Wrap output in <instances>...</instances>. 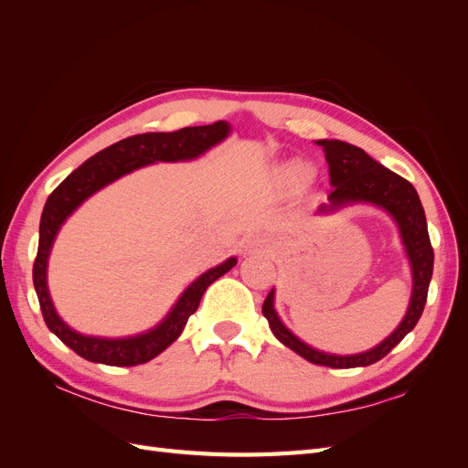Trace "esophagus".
Segmentation results:
<instances>
[{
	"label": "esophagus",
	"mask_w": 468,
	"mask_h": 468,
	"mask_svg": "<svg viewBox=\"0 0 468 468\" xmlns=\"http://www.w3.org/2000/svg\"><path fill=\"white\" fill-rule=\"evenodd\" d=\"M258 244H265V239H258Z\"/></svg>",
	"instance_id": "esophagus-1"
}]
</instances>
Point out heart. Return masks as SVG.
Wrapping results in <instances>:
<instances>
[{
  "label": "heart",
  "mask_w": 468,
  "mask_h": 468,
  "mask_svg": "<svg viewBox=\"0 0 468 468\" xmlns=\"http://www.w3.org/2000/svg\"><path fill=\"white\" fill-rule=\"evenodd\" d=\"M310 177V167L304 164H294L287 169V179L292 183H304Z\"/></svg>",
  "instance_id": "b5f03b06"
}]
</instances>
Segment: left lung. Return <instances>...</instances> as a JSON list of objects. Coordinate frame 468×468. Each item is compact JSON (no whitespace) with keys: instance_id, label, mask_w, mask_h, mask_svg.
<instances>
[{"instance_id":"1","label":"left lung","mask_w":468,"mask_h":468,"mask_svg":"<svg viewBox=\"0 0 468 468\" xmlns=\"http://www.w3.org/2000/svg\"><path fill=\"white\" fill-rule=\"evenodd\" d=\"M322 152L330 169L332 193L328 195V205H320L318 212H332L347 203H373L387 208L400 226L402 242L406 246L410 263L414 273V291L410 301L408 314L385 342L377 347L359 353V356H328L316 351L294 337L273 310V292L267 294L261 313L269 322V328L281 344L299 353L301 357L314 365L332 367V369H351V367H367L380 361L399 346L402 339L416 328L428 301V289L433 273V248L428 234L426 212L420 203V197L412 183L390 172L388 167L375 162L369 154L361 148L351 146L342 140H320Z\"/></svg>"}]
</instances>
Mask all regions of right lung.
Returning a JSON list of instances; mask_svg holds the SVG:
<instances>
[{"label": "right lung", "mask_w": 468, "mask_h": 468, "mask_svg": "<svg viewBox=\"0 0 468 468\" xmlns=\"http://www.w3.org/2000/svg\"><path fill=\"white\" fill-rule=\"evenodd\" d=\"M229 124L218 121L205 126H187L176 133H146L134 134L119 143L111 144L109 148L97 152L88 162H83L78 169H74L58 187H56L47 199L45 210L40 217L38 230V251L33 265V282L38 296L40 313L45 318L48 330L60 337L80 357L115 365V367H134L154 359L155 356L172 346L179 334L186 328L189 316L199 308L201 296L210 282H215L224 273H229L236 265V258H230L222 265L210 269L205 275L197 279L193 285L181 294V299L174 306L169 314L158 328L126 339H101L88 337L69 330L68 325L58 318L52 306L50 294L47 289V261L54 236L58 232L66 217L72 212L81 201H86L90 195L105 187L107 183L115 181L117 177L133 172V169L146 165L152 162H177L191 160L197 155L215 146L217 143L229 134Z\"/></svg>", "instance_id": "add662e5"}]
</instances>
